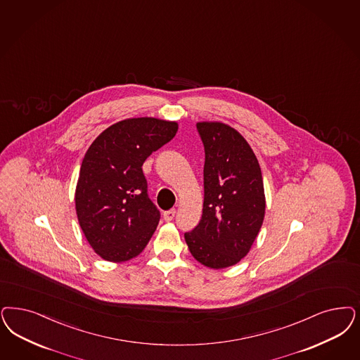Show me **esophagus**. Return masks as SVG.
<instances>
[{
	"mask_svg": "<svg viewBox=\"0 0 360 360\" xmlns=\"http://www.w3.org/2000/svg\"><path fill=\"white\" fill-rule=\"evenodd\" d=\"M174 217H175V210H174V209H172V210L165 211V212H163V219H165L166 222L173 221Z\"/></svg>",
	"mask_w": 360,
	"mask_h": 360,
	"instance_id": "34e87169",
	"label": "esophagus"
}]
</instances>
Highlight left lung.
<instances>
[{"mask_svg":"<svg viewBox=\"0 0 360 360\" xmlns=\"http://www.w3.org/2000/svg\"><path fill=\"white\" fill-rule=\"evenodd\" d=\"M205 146L203 210L185 233L191 255L210 269L245 258L261 230L266 198L261 166L248 141L229 124L198 122Z\"/></svg>","mask_w":360,"mask_h":360,"instance_id":"left-lung-1","label":"left lung"}]
</instances>
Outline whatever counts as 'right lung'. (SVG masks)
<instances>
[{
  "mask_svg": "<svg viewBox=\"0 0 360 360\" xmlns=\"http://www.w3.org/2000/svg\"><path fill=\"white\" fill-rule=\"evenodd\" d=\"M178 124L153 117L112 124L87 149L75 187V211L89 245L105 261L139 255L160 222L142 165L173 139Z\"/></svg>",
  "mask_w": 360,
  "mask_h": 360,
  "instance_id": "add662e5",
  "label": "right lung"
}]
</instances>
